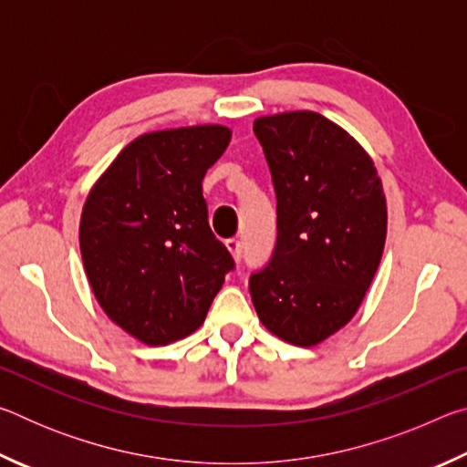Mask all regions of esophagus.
Returning <instances> with one entry per match:
<instances>
[{
    "label": "esophagus",
    "instance_id": "1",
    "mask_svg": "<svg viewBox=\"0 0 467 467\" xmlns=\"http://www.w3.org/2000/svg\"><path fill=\"white\" fill-rule=\"evenodd\" d=\"M224 244H226L228 253H231V255H233L234 262H239V259H241V253H243V249H241V241H239V239H228Z\"/></svg>",
    "mask_w": 467,
    "mask_h": 467
}]
</instances>
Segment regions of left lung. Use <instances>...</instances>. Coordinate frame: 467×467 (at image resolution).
Wrapping results in <instances>:
<instances>
[{
    "label": "left lung",
    "instance_id": "obj_1",
    "mask_svg": "<svg viewBox=\"0 0 467 467\" xmlns=\"http://www.w3.org/2000/svg\"><path fill=\"white\" fill-rule=\"evenodd\" d=\"M278 200L272 262L249 290L259 321L311 348L342 329L365 300L387 236V202L373 158L315 110L253 121Z\"/></svg>",
    "mask_w": 467,
    "mask_h": 467
}]
</instances>
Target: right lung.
I'll list each match as a JSON object with an SVG mask.
<instances>
[{
	"label": "right lung",
	"instance_id": "obj_1",
	"mask_svg": "<svg viewBox=\"0 0 467 467\" xmlns=\"http://www.w3.org/2000/svg\"><path fill=\"white\" fill-rule=\"evenodd\" d=\"M231 136L218 123L141 133L84 202L80 251L94 298L148 346L193 334L234 265L202 193Z\"/></svg>",
	"mask_w": 467,
	"mask_h": 467
}]
</instances>
